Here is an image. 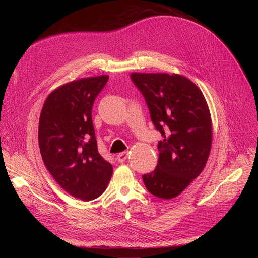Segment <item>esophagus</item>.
Listing matches in <instances>:
<instances>
[{"instance_id":"obj_1","label":"esophagus","mask_w":258,"mask_h":258,"mask_svg":"<svg viewBox=\"0 0 258 258\" xmlns=\"http://www.w3.org/2000/svg\"><path fill=\"white\" fill-rule=\"evenodd\" d=\"M127 152H123V153H120L118 156H117V161L119 162V163H123V162L127 159Z\"/></svg>"}]
</instances>
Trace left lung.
<instances>
[{"instance_id": "left-lung-1", "label": "left lung", "mask_w": 258, "mask_h": 258, "mask_svg": "<svg viewBox=\"0 0 258 258\" xmlns=\"http://www.w3.org/2000/svg\"><path fill=\"white\" fill-rule=\"evenodd\" d=\"M131 79L163 137L155 170L142 175L144 185L155 197L172 199L206 165L212 140L206 100L191 80L178 74L133 73Z\"/></svg>"}]
</instances>
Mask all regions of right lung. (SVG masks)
<instances>
[{"mask_svg": "<svg viewBox=\"0 0 258 258\" xmlns=\"http://www.w3.org/2000/svg\"><path fill=\"white\" fill-rule=\"evenodd\" d=\"M108 76L74 80L53 91L38 123V144L53 179L74 198L92 201L101 196L113 167L98 153L92 107Z\"/></svg>", "mask_w": 258, "mask_h": 258, "instance_id": "add662e5", "label": "right lung"}]
</instances>
